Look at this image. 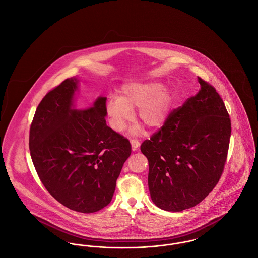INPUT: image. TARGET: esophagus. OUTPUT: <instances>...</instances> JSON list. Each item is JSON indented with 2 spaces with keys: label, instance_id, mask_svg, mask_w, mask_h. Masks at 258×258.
Returning <instances> with one entry per match:
<instances>
[{
  "label": "esophagus",
  "instance_id": "esophagus-1",
  "mask_svg": "<svg viewBox=\"0 0 258 258\" xmlns=\"http://www.w3.org/2000/svg\"><path fill=\"white\" fill-rule=\"evenodd\" d=\"M130 143H131V146H132L133 150H137V149L140 147V142L137 139H131Z\"/></svg>",
  "mask_w": 258,
  "mask_h": 258
}]
</instances>
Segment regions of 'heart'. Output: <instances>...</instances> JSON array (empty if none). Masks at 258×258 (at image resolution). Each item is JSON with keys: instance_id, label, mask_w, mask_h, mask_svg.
I'll list each match as a JSON object with an SVG mask.
<instances>
[{"instance_id": "obj_1", "label": "heart", "mask_w": 258, "mask_h": 258, "mask_svg": "<svg viewBox=\"0 0 258 258\" xmlns=\"http://www.w3.org/2000/svg\"><path fill=\"white\" fill-rule=\"evenodd\" d=\"M170 95L161 83L132 82L124 85L118 97H110L106 110L111 128L121 132L132 119V111L138 109L137 116L147 126L159 127L166 121ZM133 134L139 132V128L132 130Z\"/></svg>"}]
</instances>
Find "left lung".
Listing matches in <instances>:
<instances>
[{
  "label": "left lung",
  "instance_id": "1",
  "mask_svg": "<svg viewBox=\"0 0 258 258\" xmlns=\"http://www.w3.org/2000/svg\"><path fill=\"white\" fill-rule=\"evenodd\" d=\"M199 92L170 112L141 151L149 160L152 202L181 212L204 199L217 185L227 159L231 120L216 88L198 78Z\"/></svg>",
  "mask_w": 258,
  "mask_h": 258
}]
</instances>
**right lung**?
Masks as SVG:
<instances>
[{
    "label": "right lung",
    "mask_w": 258,
    "mask_h": 258,
    "mask_svg": "<svg viewBox=\"0 0 258 258\" xmlns=\"http://www.w3.org/2000/svg\"><path fill=\"white\" fill-rule=\"evenodd\" d=\"M77 79H67L42 98L30 127L29 149L42 184L69 209L90 214L111 201L128 139L106 123V97L90 109L73 108Z\"/></svg>",
    "instance_id": "right-lung-1"
}]
</instances>
